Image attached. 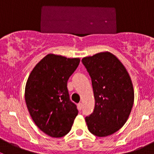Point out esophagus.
I'll list each match as a JSON object with an SVG mask.
<instances>
[{"label":"esophagus","mask_w":154,"mask_h":154,"mask_svg":"<svg viewBox=\"0 0 154 154\" xmlns=\"http://www.w3.org/2000/svg\"><path fill=\"white\" fill-rule=\"evenodd\" d=\"M77 106H78L79 110H81L82 108H83V103H79Z\"/></svg>","instance_id":"34e87169"}]
</instances>
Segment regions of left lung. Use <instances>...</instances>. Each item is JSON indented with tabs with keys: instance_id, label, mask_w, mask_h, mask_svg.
Instances as JSON below:
<instances>
[{
	"instance_id": "1",
	"label": "left lung",
	"mask_w": 154,
	"mask_h": 154,
	"mask_svg": "<svg viewBox=\"0 0 154 154\" xmlns=\"http://www.w3.org/2000/svg\"><path fill=\"white\" fill-rule=\"evenodd\" d=\"M82 63L91 79L95 106L86 116L88 130L98 137L110 136L127 122L134 102L133 83L119 59L109 52L84 57Z\"/></svg>"
}]
</instances>
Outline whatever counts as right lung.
Here are the masks:
<instances>
[{
	"label": "right lung",
	"mask_w": 154,
	"mask_h": 154,
	"mask_svg": "<svg viewBox=\"0 0 154 154\" xmlns=\"http://www.w3.org/2000/svg\"><path fill=\"white\" fill-rule=\"evenodd\" d=\"M79 63V58L48 54L27 79L25 101L29 115L37 127L51 137L69 133L78 114L70 100L67 83Z\"/></svg>",
	"instance_id": "1"
}]
</instances>
